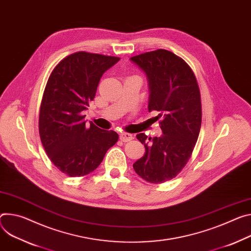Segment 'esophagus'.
<instances>
[{
    "label": "esophagus",
    "mask_w": 251,
    "mask_h": 251,
    "mask_svg": "<svg viewBox=\"0 0 251 251\" xmlns=\"http://www.w3.org/2000/svg\"><path fill=\"white\" fill-rule=\"evenodd\" d=\"M132 139H133L132 134H129V133H126V132H123V133L120 134V140L123 141V142H128Z\"/></svg>",
    "instance_id": "obj_1"
}]
</instances>
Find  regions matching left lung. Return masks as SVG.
<instances>
[{
  "instance_id": "8db88e82",
  "label": "left lung",
  "mask_w": 251,
  "mask_h": 251,
  "mask_svg": "<svg viewBox=\"0 0 251 251\" xmlns=\"http://www.w3.org/2000/svg\"><path fill=\"white\" fill-rule=\"evenodd\" d=\"M146 74L148 110L159 112L163 135H136L145 154L133 164L135 172L150 183H163L183 169L198 139L202 111L196 77L187 63L170 51L158 49L130 58Z\"/></svg>"
}]
</instances>
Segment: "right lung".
<instances>
[{
    "label": "right lung",
    "mask_w": 251,
    "mask_h": 251,
    "mask_svg": "<svg viewBox=\"0 0 251 251\" xmlns=\"http://www.w3.org/2000/svg\"><path fill=\"white\" fill-rule=\"evenodd\" d=\"M120 58L76 52L52 71L45 88L39 115V133L51 162L70 177L84 176L102 162L115 145V131L86 124L83 111L93 101L102 75Z\"/></svg>",
    "instance_id": "add662e5"
}]
</instances>
